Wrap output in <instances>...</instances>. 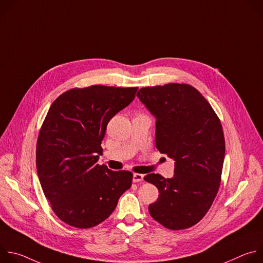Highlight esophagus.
<instances>
[{
	"label": "esophagus",
	"mask_w": 263,
	"mask_h": 263,
	"mask_svg": "<svg viewBox=\"0 0 263 263\" xmlns=\"http://www.w3.org/2000/svg\"><path fill=\"white\" fill-rule=\"evenodd\" d=\"M143 181L142 174H133V182H141Z\"/></svg>",
	"instance_id": "obj_1"
}]
</instances>
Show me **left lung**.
Returning <instances> with one entry per match:
<instances>
[{"instance_id":"obj_1","label":"left lung","mask_w":263,"mask_h":263,"mask_svg":"<svg viewBox=\"0 0 263 263\" xmlns=\"http://www.w3.org/2000/svg\"><path fill=\"white\" fill-rule=\"evenodd\" d=\"M137 97L156 119V147L175 160L173 178L144 177L159 191L149 214L167 229L191 228L207 213L220 185L226 147L219 119L189 84L143 87Z\"/></svg>"}]
</instances>
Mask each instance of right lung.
Returning a JSON list of instances; mask_svg holds the SVG:
<instances>
[{"label": "right lung", "mask_w": 263, "mask_h": 263, "mask_svg": "<svg viewBox=\"0 0 263 263\" xmlns=\"http://www.w3.org/2000/svg\"><path fill=\"white\" fill-rule=\"evenodd\" d=\"M137 89L72 88L48 111L36 144L37 175L53 211L69 226H97L131 187V172H114L97 161L107 124L134 100Z\"/></svg>", "instance_id": "obj_1"}]
</instances>
